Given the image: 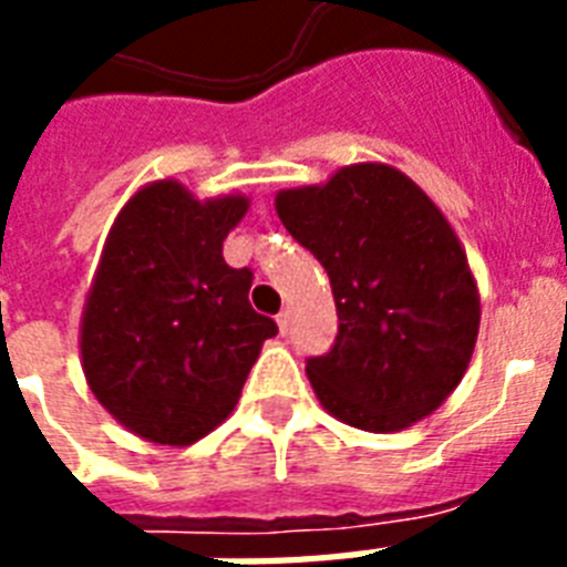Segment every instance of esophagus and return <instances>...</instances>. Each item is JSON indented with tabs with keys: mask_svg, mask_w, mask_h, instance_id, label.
<instances>
[{
	"mask_svg": "<svg viewBox=\"0 0 567 567\" xmlns=\"http://www.w3.org/2000/svg\"><path fill=\"white\" fill-rule=\"evenodd\" d=\"M276 327H279V332H288V327H291V309H282L279 315H276Z\"/></svg>",
	"mask_w": 567,
	"mask_h": 567,
	"instance_id": "obj_1",
	"label": "esophagus"
}]
</instances>
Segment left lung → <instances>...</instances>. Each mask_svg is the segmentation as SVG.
I'll return each instance as SVG.
<instances>
[{"instance_id": "obj_1", "label": "left lung", "mask_w": 567, "mask_h": 567, "mask_svg": "<svg viewBox=\"0 0 567 567\" xmlns=\"http://www.w3.org/2000/svg\"><path fill=\"white\" fill-rule=\"evenodd\" d=\"M276 214L332 282L336 347L306 362L320 405L364 432L435 412L480 332L474 270L439 205L391 164L362 162L279 190Z\"/></svg>"}]
</instances>
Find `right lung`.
Here are the masks:
<instances>
[{"label":"right lung","instance_id":"obj_1","mask_svg":"<svg viewBox=\"0 0 567 567\" xmlns=\"http://www.w3.org/2000/svg\"><path fill=\"white\" fill-rule=\"evenodd\" d=\"M244 194L196 199L182 182L137 188L114 217L84 297L82 371L137 439L188 447L238 403L276 323L249 306L252 274L223 261Z\"/></svg>","mask_w":567,"mask_h":567}]
</instances>
